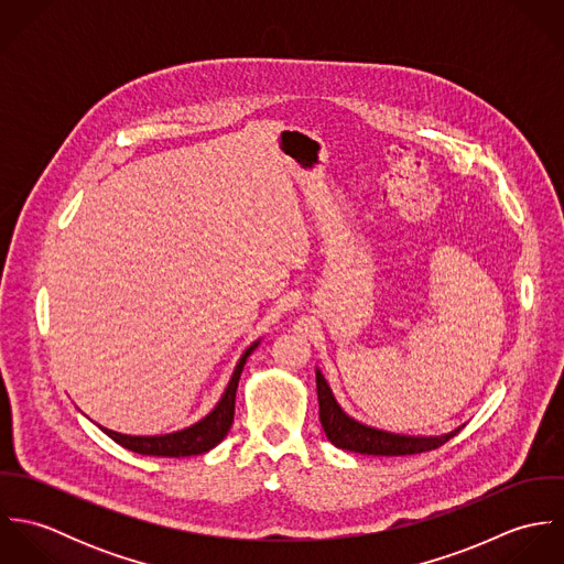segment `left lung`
Here are the masks:
<instances>
[{
    "instance_id": "1",
    "label": "left lung",
    "mask_w": 564,
    "mask_h": 564,
    "mask_svg": "<svg viewBox=\"0 0 564 564\" xmlns=\"http://www.w3.org/2000/svg\"><path fill=\"white\" fill-rule=\"evenodd\" d=\"M317 398H319V421L327 441L340 449L356 452V454H367V456L423 454L445 445L449 438H454L460 432V427H456L441 436H405V434H393V432L365 425L343 412V408L334 400L319 369H317Z\"/></svg>"
}]
</instances>
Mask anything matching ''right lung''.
<instances>
[{
    "mask_svg": "<svg viewBox=\"0 0 564 564\" xmlns=\"http://www.w3.org/2000/svg\"><path fill=\"white\" fill-rule=\"evenodd\" d=\"M258 347V340L253 345H249L245 349V354L228 382L226 393L221 395L219 403L213 408V412H208L202 421H197L191 427H184L180 432H171V434H161V436H130V434H121V432H112L108 427H101L115 443H119L121 447L134 452V454H143V456H162V458H182V456H197V454H206L210 452L215 445H219L226 434L232 427L235 421V400H237V387L241 380L242 367L245 360L249 358V354Z\"/></svg>",
    "mask_w": 564,
    "mask_h": 564,
    "instance_id": "add662e5",
    "label": "right lung"
}]
</instances>
